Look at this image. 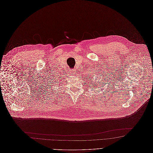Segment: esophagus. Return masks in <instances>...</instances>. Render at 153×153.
<instances>
[{
	"label": "esophagus",
	"instance_id": "esophagus-1",
	"mask_svg": "<svg viewBox=\"0 0 153 153\" xmlns=\"http://www.w3.org/2000/svg\"><path fill=\"white\" fill-rule=\"evenodd\" d=\"M76 73V70L75 69H71L70 70V74L71 75H74Z\"/></svg>",
	"mask_w": 153,
	"mask_h": 153
}]
</instances>
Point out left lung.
I'll use <instances>...</instances> for the list:
<instances>
[{"instance_id": "left-lung-1", "label": "left lung", "mask_w": 153, "mask_h": 153, "mask_svg": "<svg viewBox=\"0 0 153 153\" xmlns=\"http://www.w3.org/2000/svg\"><path fill=\"white\" fill-rule=\"evenodd\" d=\"M99 80H100V79H99ZM95 82H94V83H97V85H96V86L98 85V84H99V85H101L100 83H99V81H97V82L96 80H95ZM102 84H103V83H102Z\"/></svg>"}]
</instances>
